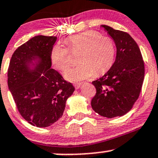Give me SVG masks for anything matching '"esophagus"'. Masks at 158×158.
Masks as SVG:
<instances>
[{"instance_id": "esophagus-1", "label": "esophagus", "mask_w": 158, "mask_h": 158, "mask_svg": "<svg viewBox=\"0 0 158 158\" xmlns=\"http://www.w3.org/2000/svg\"><path fill=\"white\" fill-rule=\"evenodd\" d=\"M74 87H75L76 89H78V88H79L81 87V85H82V83L81 82H75L73 84Z\"/></svg>"}]
</instances>
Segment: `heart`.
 I'll list each match as a JSON object with an SVG mask.
<instances>
[{"label":"heart","mask_w":158,"mask_h":158,"mask_svg":"<svg viewBox=\"0 0 158 158\" xmlns=\"http://www.w3.org/2000/svg\"><path fill=\"white\" fill-rule=\"evenodd\" d=\"M71 52L81 51L79 65L68 69L65 78L70 82L84 80L105 73L111 68L115 57V46L110 37H102L97 31H88L65 40ZM52 63L57 70L64 72L70 65V53L64 46L55 44L50 53Z\"/></svg>","instance_id":"1"}]
</instances>
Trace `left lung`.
I'll return each instance as SVG.
<instances>
[{
  "label": "left lung",
  "mask_w": 158,
  "mask_h": 158,
  "mask_svg": "<svg viewBox=\"0 0 158 158\" xmlns=\"http://www.w3.org/2000/svg\"><path fill=\"white\" fill-rule=\"evenodd\" d=\"M115 43L116 58L112 67L93 81L96 94L91 100L95 112L106 118L122 116L136 101L145 76V66L137 43L127 33L101 25Z\"/></svg>",
  "instance_id": "8db88e82"
}]
</instances>
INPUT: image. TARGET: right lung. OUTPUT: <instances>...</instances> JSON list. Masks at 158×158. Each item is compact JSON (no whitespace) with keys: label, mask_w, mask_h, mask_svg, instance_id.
<instances>
[{"label":"right lung","mask_w":158,"mask_h":158,"mask_svg":"<svg viewBox=\"0 0 158 158\" xmlns=\"http://www.w3.org/2000/svg\"><path fill=\"white\" fill-rule=\"evenodd\" d=\"M56 40L57 37H32L14 52L7 71L9 90L20 115L38 127L59 120L75 90L51 68L50 53Z\"/></svg>","instance_id":"obj_1"}]
</instances>
